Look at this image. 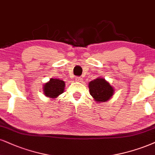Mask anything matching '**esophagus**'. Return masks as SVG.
Returning <instances> with one entry per match:
<instances>
[{"mask_svg":"<svg viewBox=\"0 0 155 155\" xmlns=\"http://www.w3.org/2000/svg\"><path fill=\"white\" fill-rule=\"evenodd\" d=\"M75 81L77 82H82V81H83V78H82L81 77H78L75 79Z\"/></svg>","mask_w":155,"mask_h":155,"instance_id":"esophagus-1","label":"esophagus"}]
</instances>
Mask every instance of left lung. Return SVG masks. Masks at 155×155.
<instances>
[{"label": "left lung", "instance_id": "left-lung-1", "mask_svg": "<svg viewBox=\"0 0 155 155\" xmlns=\"http://www.w3.org/2000/svg\"><path fill=\"white\" fill-rule=\"evenodd\" d=\"M88 85L90 94L97 103L108 101L114 95V87L104 78H96L90 82Z\"/></svg>", "mask_w": 155, "mask_h": 155}]
</instances>
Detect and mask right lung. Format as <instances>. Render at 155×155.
Returning <instances> with one entry per match:
<instances>
[{
	"mask_svg": "<svg viewBox=\"0 0 155 155\" xmlns=\"http://www.w3.org/2000/svg\"><path fill=\"white\" fill-rule=\"evenodd\" d=\"M64 85L65 83L62 80L51 78L50 81L44 85V93L50 98H57V96L64 92Z\"/></svg>",
	"mask_w": 155,
	"mask_h": 155,
	"instance_id": "1",
	"label": "right lung"
}]
</instances>
